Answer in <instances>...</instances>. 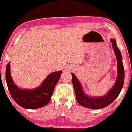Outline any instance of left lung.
Instances as JSON below:
<instances>
[{"label": "left lung", "instance_id": "obj_1", "mask_svg": "<svg viewBox=\"0 0 132 132\" xmlns=\"http://www.w3.org/2000/svg\"><path fill=\"white\" fill-rule=\"evenodd\" d=\"M113 50L116 54L117 60L118 77L116 84L106 95L101 97H92L85 95L80 83L75 75L72 73V84L75 90L77 101L79 105L87 108L98 109L103 108L114 102L121 92L124 81V69L122 62V56L120 50L117 45L116 41L114 39H111Z\"/></svg>", "mask_w": 132, "mask_h": 132}]
</instances>
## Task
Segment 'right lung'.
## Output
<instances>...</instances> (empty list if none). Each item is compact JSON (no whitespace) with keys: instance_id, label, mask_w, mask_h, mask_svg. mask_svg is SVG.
I'll return each mask as SVG.
<instances>
[{"instance_id":"right-lung-1","label":"right lung","mask_w":132,"mask_h":132,"mask_svg":"<svg viewBox=\"0 0 132 132\" xmlns=\"http://www.w3.org/2000/svg\"><path fill=\"white\" fill-rule=\"evenodd\" d=\"M62 73V71H58L50 74L42 85L34 90H21L13 82L10 62L6 65V81L11 97L18 105L26 109H37L45 106L50 102Z\"/></svg>"}]
</instances>
